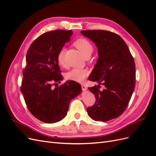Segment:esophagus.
<instances>
[{
    "mask_svg": "<svg viewBox=\"0 0 156 156\" xmlns=\"http://www.w3.org/2000/svg\"><path fill=\"white\" fill-rule=\"evenodd\" d=\"M81 88H82V90L83 91H85L87 90V87L84 85V84H81Z\"/></svg>",
    "mask_w": 156,
    "mask_h": 156,
    "instance_id": "1",
    "label": "esophagus"
}]
</instances>
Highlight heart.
<instances>
[{
    "instance_id": "obj_1",
    "label": "heart",
    "mask_w": 156,
    "mask_h": 156,
    "mask_svg": "<svg viewBox=\"0 0 156 156\" xmlns=\"http://www.w3.org/2000/svg\"><path fill=\"white\" fill-rule=\"evenodd\" d=\"M74 45L81 52L82 55L85 56L87 55L92 54L93 52V46L90 42L86 39H79L74 43ZM65 48L61 49L57 56L58 63L61 66H64V62ZM88 75V71L86 69L82 68H73L66 74V79L70 81L76 82H83Z\"/></svg>"
}]
</instances>
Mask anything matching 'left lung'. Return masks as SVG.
I'll return each mask as SVG.
<instances>
[{
  "mask_svg": "<svg viewBox=\"0 0 156 156\" xmlns=\"http://www.w3.org/2000/svg\"><path fill=\"white\" fill-rule=\"evenodd\" d=\"M96 45L99 58L88 80L100 85L88 88L96 100L87 113L95 121L106 122L120 116L128 105L135 86V65L122 37L107 30H81ZM106 87L100 91L98 87Z\"/></svg>",
  "mask_w": 156,
  "mask_h": 156,
  "instance_id": "1",
  "label": "left lung"
}]
</instances>
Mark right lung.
<instances>
[{
  "mask_svg": "<svg viewBox=\"0 0 156 156\" xmlns=\"http://www.w3.org/2000/svg\"><path fill=\"white\" fill-rule=\"evenodd\" d=\"M72 34V30H62L45 32L34 41L27 51L21 90L31 114L45 123L62 120L70 101L82 91L81 86L73 81L51 87L53 81L62 79L57 56Z\"/></svg>",
  "mask_w": 156,
  "mask_h": 156,
  "instance_id": "1",
  "label": "right lung"
}]
</instances>
